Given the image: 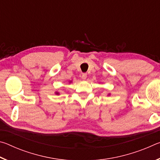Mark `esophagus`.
Returning <instances> with one entry per match:
<instances>
[{
    "label": "esophagus",
    "instance_id": "esophagus-1",
    "mask_svg": "<svg viewBox=\"0 0 160 160\" xmlns=\"http://www.w3.org/2000/svg\"><path fill=\"white\" fill-rule=\"evenodd\" d=\"M82 79L83 80H86V79H87V74L86 73H83L82 75Z\"/></svg>",
    "mask_w": 160,
    "mask_h": 160
}]
</instances>
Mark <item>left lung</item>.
<instances>
[{
    "mask_svg": "<svg viewBox=\"0 0 160 160\" xmlns=\"http://www.w3.org/2000/svg\"><path fill=\"white\" fill-rule=\"evenodd\" d=\"M108 95H110V94H108Z\"/></svg>",
    "mask_w": 160,
    "mask_h": 160,
    "instance_id": "left-lung-1",
    "label": "left lung"
}]
</instances>
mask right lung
<instances>
[{
  "label": "right lung",
  "instance_id": "add662e5",
  "mask_svg": "<svg viewBox=\"0 0 160 160\" xmlns=\"http://www.w3.org/2000/svg\"><path fill=\"white\" fill-rule=\"evenodd\" d=\"M72 82V81H70V82ZM55 94H58H58H59V93L58 92H56Z\"/></svg>",
  "mask_w": 160,
  "mask_h": 160
}]
</instances>
